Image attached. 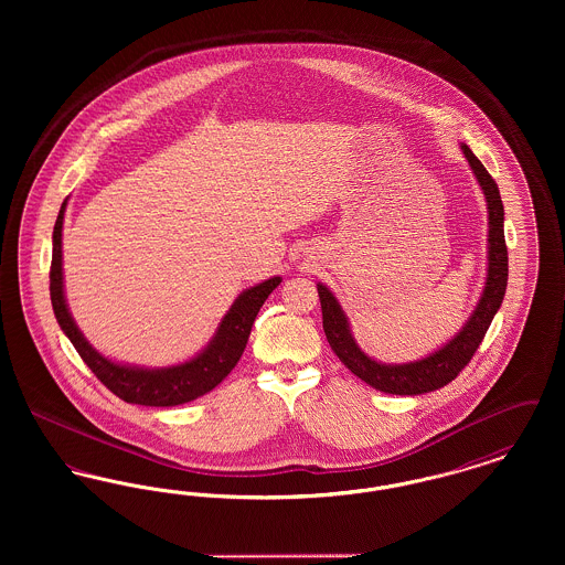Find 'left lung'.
<instances>
[{"instance_id": "8db88e82", "label": "left lung", "mask_w": 565, "mask_h": 565, "mask_svg": "<svg viewBox=\"0 0 565 565\" xmlns=\"http://www.w3.org/2000/svg\"><path fill=\"white\" fill-rule=\"evenodd\" d=\"M466 161L470 164L479 186L483 190L487 201V275H484L483 292L470 313V318L459 328L443 348L428 353L422 360L404 362V364H385L364 353L353 339L350 318L343 311L341 302L332 290L318 284V295L322 302L323 332L332 351L339 360L360 376L364 383L385 394L396 396H417L434 392L447 383H451L461 369L470 362L475 351L479 350L484 332L493 316L498 313L509 284V252L504 242V205L500 199L498 184L487 173L483 162L479 161L466 143H459Z\"/></svg>"}]
</instances>
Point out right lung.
I'll return each mask as SVG.
<instances>
[{
    "label": "right lung",
    "mask_w": 565,
    "mask_h": 565,
    "mask_svg": "<svg viewBox=\"0 0 565 565\" xmlns=\"http://www.w3.org/2000/svg\"><path fill=\"white\" fill-rule=\"evenodd\" d=\"M67 199L63 201L53 231V265H51V300L56 322L72 345L81 353L86 366L108 387L111 394L125 403L143 404V406H175L190 403L207 392L239 362L247 345L254 320L269 298L270 292L281 284V277H269L235 298L222 322L217 323L212 341L194 353L186 362L148 369L137 364H122L109 360L95 350L82 334L76 320L70 313L65 288H63V217H65Z\"/></svg>",
    "instance_id": "right-lung-1"
}]
</instances>
